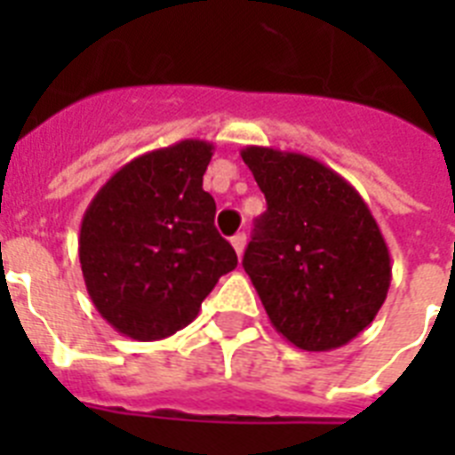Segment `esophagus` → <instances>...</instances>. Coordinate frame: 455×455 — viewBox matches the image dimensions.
Returning <instances> with one entry per match:
<instances>
[{
	"mask_svg": "<svg viewBox=\"0 0 455 455\" xmlns=\"http://www.w3.org/2000/svg\"><path fill=\"white\" fill-rule=\"evenodd\" d=\"M245 243H248V238H245V234H235L234 238H231V245H234L235 255L241 257L243 250H245Z\"/></svg>",
	"mask_w": 455,
	"mask_h": 455,
	"instance_id": "34e87169",
	"label": "esophagus"
}]
</instances>
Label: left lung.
<instances>
[{"mask_svg":"<svg viewBox=\"0 0 455 455\" xmlns=\"http://www.w3.org/2000/svg\"><path fill=\"white\" fill-rule=\"evenodd\" d=\"M267 212L243 267L271 325L307 352H331L373 323L392 281L387 243L347 179L304 153L241 151Z\"/></svg>","mask_w":455,"mask_h":455,"instance_id":"8db88e82","label":"left lung"}]
</instances>
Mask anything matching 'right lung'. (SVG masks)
<instances>
[{"instance_id": "obj_1", "label": "right lung", "mask_w": 455, "mask_h": 455, "mask_svg": "<svg viewBox=\"0 0 455 455\" xmlns=\"http://www.w3.org/2000/svg\"><path fill=\"white\" fill-rule=\"evenodd\" d=\"M214 146L184 139L123 164L80 227V267L94 307L120 335L153 342L198 316L238 257L214 228L203 174Z\"/></svg>"}]
</instances>
